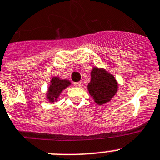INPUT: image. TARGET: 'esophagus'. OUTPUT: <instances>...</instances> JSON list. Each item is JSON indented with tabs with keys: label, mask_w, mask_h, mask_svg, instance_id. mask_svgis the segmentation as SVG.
Returning <instances> with one entry per match:
<instances>
[{
	"label": "esophagus",
	"mask_w": 160,
	"mask_h": 160,
	"mask_svg": "<svg viewBox=\"0 0 160 160\" xmlns=\"http://www.w3.org/2000/svg\"><path fill=\"white\" fill-rule=\"evenodd\" d=\"M73 86L75 87H80L82 86V82H74L73 83Z\"/></svg>",
	"instance_id": "1"
}]
</instances>
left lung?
Segmentation results:
<instances>
[{
  "label": "left lung",
  "instance_id": "8db88e82",
  "mask_svg": "<svg viewBox=\"0 0 160 160\" xmlns=\"http://www.w3.org/2000/svg\"><path fill=\"white\" fill-rule=\"evenodd\" d=\"M90 82L87 85L89 94L98 105H103L113 98L118 83L112 73L102 67L94 66L90 71Z\"/></svg>",
  "mask_w": 160,
  "mask_h": 160
}]
</instances>
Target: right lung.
<instances>
[{"label":"right lung","mask_w":160,"mask_h":160,"mask_svg":"<svg viewBox=\"0 0 160 160\" xmlns=\"http://www.w3.org/2000/svg\"><path fill=\"white\" fill-rule=\"evenodd\" d=\"M71 85V82L68 79L61 78L59 76H53L50 79L48 90L46 93V100L49 103H54L58 102V98L65 89Z\"/></svg>","instance_id":"add662e5"}]
</instances>
